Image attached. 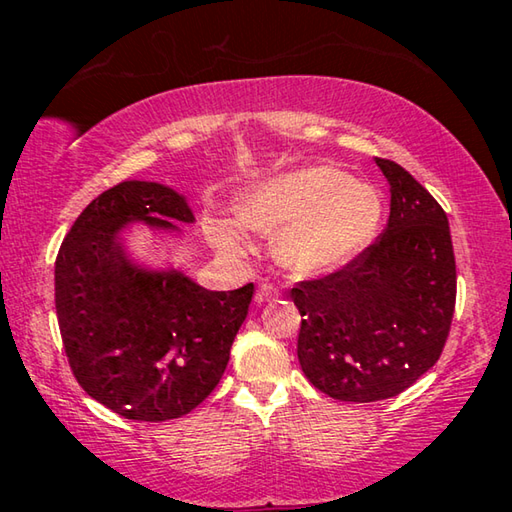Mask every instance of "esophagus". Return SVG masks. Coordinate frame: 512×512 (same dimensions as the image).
Returning a JSON list of instances; mask_svg holds the SVG:
<instances>
[{
	"label": "esophagus",
	"mask_w": 512,
	"mask_h": 512,
	"mask_svg": "<svg viewBox=\"0 0 512 512\" xmlns=\"http://www.w3.org/2000/svg\"><path fill=\"white\" fill-rule=\"evenodd\" d=\"M280 298V289L273 287V284H259V289L255 293V300L259 305H264V302H271Z\"/></svg>",
	"instance_id": "esophagus-1"
}]
</instances>
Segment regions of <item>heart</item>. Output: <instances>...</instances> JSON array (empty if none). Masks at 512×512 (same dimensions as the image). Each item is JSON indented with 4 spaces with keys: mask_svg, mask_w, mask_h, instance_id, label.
I'll use <instances>...</instances> for the list:
<instances>
[{
    "mask_svg": "<svg viewBox=\"0 0 512 512\" xmlns=\"http://www.w3.org/2000/svg\"><path fill=\"white\" fill-rule=\"evenodd\" d=\"M375 185L336 167H307L266 180L246 196L239 219L275 239V259L296 275H316L350 262L375 237L381 219ZM235 244V237H219Z\"/></svg>",
    "mask_w": 512,
    "mask_h": 512,
    "instance_id": "obj_1",
    "label": "heart"
}]
</instances>
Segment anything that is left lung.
<instances>
[{
  "instance_id": "8db88e82",
  "label": "left lung",
  "mask_w": 512,
  "mask_h": 512,
  "mask_svg": "<svg viewBox=\"0 0 512 512\" xmlns=\"http://www.w3.org/2000/svg\"><path fill=\"white\" fill-rule=\"evenodd\" d=\"M391 185L381 235L336 271L300 280L298 359L339 402L400 395L440 359L456 307V259L443 207L400 164L377 158Z\"/></svg>"
}]
</instances>
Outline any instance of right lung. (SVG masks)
Returning <instances> with one entry per match:
<instances>
[{"instance_id":"right-lung-1","label":"right lung","mask_w":512,"mask_h":512,"mask_svg":"<svg viewBox=\"0 0 512 512\" xmlns=\"http://www.w3.org/2000/svg\"><path fill=\"white\" fill-rule=\"evenodd\" d=\"M192 223L173 189L126 180L85 207L56 257V316L69 368L94 400L126 420L167 422L207 400L248 316L253 282L207 291L180 273L126 262L119 225Z\"/></svg>"}]
</instances>
